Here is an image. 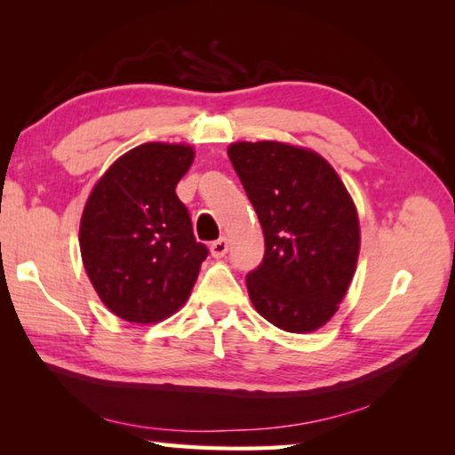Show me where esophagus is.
<instances>
[{"instance_id":"esophagus-1","label":"esophagus","mask_w":455,"mask_h":455,"mask_svg":"<svg viewBox=\"0 0 455 455\" xmlns=\"http://www.w3.org/2000/svg\"><path fill=\"white\" fill-rule=\"evenodd\" d=\"M227 251H228V241H227L225 236H220L219 241H214V243L211 244V252H212V257H214V259L225 257V255H227Z\"/></svg>"}]
</instances>
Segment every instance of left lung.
<instances>
[{"instance_id":"obj_1","label":"left lung","mask_w":455,"mask_h":455,"mask_svg":"<svg viewBox=\"0 0 455 455\" xmlns=\"http://www.w3.org/2000/svg\"><path fill=\"white\" fill-rule=\"evenodd\" d=\"M228 158L265 235L263 263L246 275L252 305L289 333L323 327L359 257V219L347 188L325 158L291 144L235 142Z\"/></svg>"}]
</instances>
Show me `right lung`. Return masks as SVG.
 <instances>
[{"label": "right lung", "mask_w": 455, "mask_h": 455, "mask_svg": "<svg viewBox=\"0 0 455 455\" xmlns=\"http://www.w3.org/2000/svg\"><path fill=\"white\" fill-rule=\"evenodd\" d=\"M192 160L187 144H140L92 190L80 222L82 260L102 303L120 319L144 325L171 317L209 257L176 196Z\"/></svg>", "instance_id": "1"}]
</instances>
